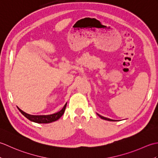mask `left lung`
Segmentation results:
<instances>
[{"label": "left lung", "mask_w": 158, "mask_h": 158, "mask_svg": "<svg viewBox=\"0 0 158 158\" xmlns=\"http://www.w3.org/2000/svg\"><path fill=\"white\" fill-rule=\"evenodd\" d=\"M97 115H98L100 118L101 119H105V120H107V121H111V122H115V121H116V120H113V119H109V118H106V117H103V116H102V115H99V114H98L97 113Z\"/></svg>", "instance_id": "8db88e82"}]
</instances>
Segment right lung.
Returning a JSON list of instances; mask_svg holds the SVG:
<instances>
[{
    "label": "right lung",
    "mask_w": 158,
    "mask_h": 158,
    "mask_svg": "<svg viewBox=\"0 0 158 158\" xmlns=\"http://www.w3.org/2000/svg\"><path fill=\"white\" fill-rule=\"evenodd\" d=\"M66 105H67V102L65 104V105L64 106L63 108L60 110V111L57 112L56 113L51 114V115H30V114L26 113L24 111H23V110L20 109L19 107H18V109L23 116H25L26 118L29 119L30 121H31V122L38 123H49L55 122V121H57L62 116L64 113L65 111Z\"/></svg>",
    "instance_id": "right-lung-1"
}]
</instances>
